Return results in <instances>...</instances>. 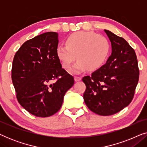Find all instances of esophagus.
Wrapping results in <instances>:
<instances>
[{"label": "esophagus", "mask_w": 147, "mask_h": 147, "mask_svg": "<svg viewBox=\"0 0 147 147\" xmlns=\"http://www.w3.org/2000/svg\"><path fill=\"white\" fill-rule=\"evenodd\" d=\"M74 80H75L76 82H78L82 80V78L79 77V76H75V77H74Z\"/></svg>", "instance_id": "34e87169"}]
</instances>
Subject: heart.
<instances>
[{
    "label": "heart",
    "mask_w": 147,
    "mask_h": 147,
    "mask_svg": "<svg viewBox=\"0 0 147 147\" xmlns=\"http://www.w3.org/2000/svg\"><path fill=\"white\" fill-rule=\"evenodd\" d=\"M110 51V42L103 35L92 31H79L71 34L66 44H59L56 53L62 65L69 68L78 58L71 71L79 74L90 68L99 69L105 63Z\"/></svg>",
    "instance_id": "b5f03b06"
}]
</instances>
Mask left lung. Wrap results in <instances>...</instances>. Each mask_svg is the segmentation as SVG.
<instances>
[{
	"label": "left lung",
	"mask_w": 147,
	"mask_h": 147,
	"mask_svg": "<svg viewBox=\"0 0 147 147\" xmlns=\"http://www.w3.org/2000/svg\"><path fill=\"white\" fill-rule=\"evenodd\" d=\"M112 45L106 63L82 81L86 89L84 102L101 116H110L126 107L133 99L139 78L137 57L133 48L122 37L104 30Z\"/></svg>",
	"instance_id": "obj_1"
}]
</instances>
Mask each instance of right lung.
<instances>
[{
    "label": "right lung",
    "mask_w": 147,
    "mask_h": 147,
    "mask_svg": "<svg viewBox=\"0 0 147 147\" xmlns=\"http://www.w3.org/2000/svg\"><path fill=\"white\" fill-rule=\"evenodd\" d=\"M58 34L47 32L25 42L15 53L12 82L22 107L37 117L59 111L74 79L57 57Z\"/></svg>",
    "instance_id": "right-lung-1"
}]
</instances>
